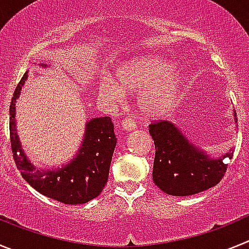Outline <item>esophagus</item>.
Returning <instances> with one entry per match:
<instances>
[{
	"mask_svg": "<svg viewBox=\"0 0 249 249\" xmlns=\"http://www.w3.org/2000/svg\"><path fill=\"white\" fill-rule=\"evenodd\" d=\"M121 126H122L123 131L129 132V131H133V129L136 128V123L132 120H124L122 123H121Z\"/></svg>",
	"mask_w": 249,
	"mask_h": 249,
	"instance_id": "esophagus-1",
	"label": "esophagus"
}]
</instances>
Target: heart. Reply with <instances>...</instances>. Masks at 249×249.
<instances>
[{"instance_id": "1", "label": "heart", "mask_w": 249, "mask_h": 249, "mask_svg": "<svg viewBox=\"0 0 249 249\" xmlns=\"http://www.w3.org/2000/svg\"><path fill=\"white\" fill-rule=\"evenodd\" d=\"M172 70V65L164 59H133L118 68V83L109 78L101 81L98 93L103 101L112 105L122 102V89L127 93H138L141 114L157 120L172 111L183 93V77Z\"/></svg>"}]
</instances>
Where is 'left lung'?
<instances>
[{
	"instance_id": "left-lung-1",
	"label": "left lung",
	"mask_w": 249,
	"mask_h": 249,
	"mask_svg": "<svg viewBox=\"0 0 249 249\" xmlns=\"http://www.w3.org/2000/svg\"><path fill=\"white\" fill-rule=\"evenodd\" d=\"M149 135L156 147L153 182L167 195L191 196L215 186L227 171L224 158L233 157L232 149L219 158L210 157L169 121L151 123Z\"/></svg>"
}]
</instances>
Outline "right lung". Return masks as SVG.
Masks as SVG:
<instances>
[{
	"label": "right lung",
	"instance_id": "obj_1",
	"mask_svg": "<svg viewBox=\"0 0 249 249\" xmlns=\"http://www.w3.org/2000/svg\"><path fill=\"white\" fill-rule=\"evenodd\" d=\"M45 67L46 65H39ZM27 72L17 85L10 106V137L13 160L22 177L37 192L65 204H82L96 198L107 183L117 138L109 117L87 121L82 144L76 157L62 167L42 169L31 163L22 149L16 128V101Z\"/></svg>",
	"mask_w": 249,
	"mask_h": 249
}]
</instances>
